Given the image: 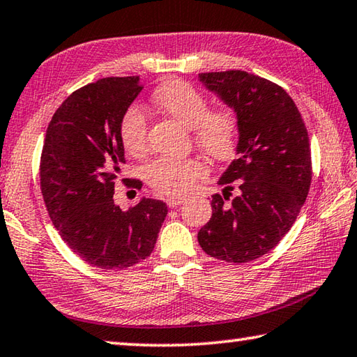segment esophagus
<instances>
[{
    "mask_svg": "<svg viewBox=\"0 0 357 357\" xmlns=\"http://www.w3.org/2000/svg\"><path fill=\"white\" fill-rule=\"evenodd\" d=\"M165 203L168 207H178L181 203H184V198L183 197H170L165 199Z\"/></svg>",
    "mask_w": 357,
    "mask_h": 357,
    "instance_id": "esophagus-1",
    "label": "esophagus"
}]
</instances>
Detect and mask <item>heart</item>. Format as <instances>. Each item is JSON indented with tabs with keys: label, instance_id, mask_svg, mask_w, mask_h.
<instances>
[{
	"label": "heart",
	"instance_id": "heart-1",
	"mask_svg": "<svg viewBox=\"0 0 357 357\" xmlns=\"http://www.w3.org/2000/svg\"><path fill=\"white\" fill-rule=\"evenodd\" d=\"M153 102L162 112L190 128L201 151L215 160L229 159L236 151L238 119L231 107L209 109L206 96L183 79H170L154 90ZM119 137L131 156H144L148 148V116L139 106L131 105L121 112ZM207 172L197 158H160L145 168V179L164 195H183L192 190Z\"/></svg>",
	"mask_w": 357,
	"mask_h": 357
}]
</instances>
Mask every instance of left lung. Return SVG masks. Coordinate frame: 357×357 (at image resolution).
Segmentation results:
<instances>
[{
  "label": "left lung",
  "mask_w": 357,
  "mask_h": 357,
  "mask_svg": "<svg viewBox=\"0 0 357 357\" xmlns=\"http://www.w3.org/2000/svg\"><path fill=\"white\" fill-rule=\"evenodd\" d=\"M199 81L234 109L237 159L218 179L212 217L198 232L211 257L243 264L282 241L307 198L312 160L307 129L281 86L242 70L201 73ZM238 187V197L230 192Z\"/></svg>",
  "instance_id": "1"
}]
</instances>
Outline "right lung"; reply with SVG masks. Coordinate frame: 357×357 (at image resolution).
Wrapping results in <instances>:
<instances>
[{"mask_svg": "<svg viewBox=\"0 0 357 357\" xmlns=\"http://www.w3.org/2000/svg\"><path fill=\"white\" fill-rule=\"evenodd\" d=\"M144 89L139 76L105 77L75 90L51 119L40 156V190L50 218L75 255L102 270L132 267L151 255L167 204L144 198L129 211L114 203L126 164L121 112ZM142 189L139 179H121Z\"/></svg>", "mask_w": 357, "mask_h": 357, "instance_id": "obj_1", "label": "right lung"}]
</instances>
